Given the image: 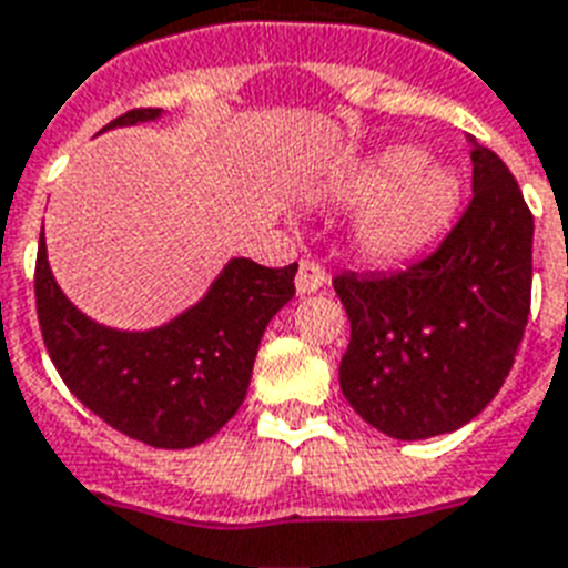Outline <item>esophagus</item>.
<instances>
[{
  "label": "esophagus",
  "mask_w": 568,
  "mask_h": 568,
  "mask_svg": "<svg viewBox=\"0 0 568 568\" xmlns=\"http://www.w3.org/2000/svg\"><path fill=\"white\" fill-rule=\"evenodd\" d=\"M325 284H328V275H325V270H322L320 263H313V261L298 263V275H296V293H298V296H307V293H320Z\"/></svg>",
  "instance_id": "1"
}]
</instances>
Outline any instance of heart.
Masks as SVG:
<instances>
[{"instance_id":"1","label":"heart","mask_w":568,"mask_h":568,"mask_svg":"<svg viewBox=\"0 0 568 568\" xmlns=\"http://www.w3.org/2000/svg\"><path fill=\"white\" fill-rule=\"evenodd\" d=\"M425 152L396 146L381 152L331 187L337 205H369L355 225L357 255L375 266H398L425 255L455 222L464 179Z\"/></svg>"}]
</instances>
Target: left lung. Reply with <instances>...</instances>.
<instances>
[{
	"mask_svg": "<svg viewBox=\"0 0 568 568\" xmlns=\"http://www.w3.org/2000/svg\"><path fill=\"white\" fill-rule=\"evenodd\" d=\"M471 146V202L443 246L402 272L334 278L352 322L339 389L393 439L469 425L496 398L530 311L534 216L505 161Z\"/></svg>",
	"mask_w": 568,
	"mask_h": 568,
	"instance_id": "left-lung-1",
	"label": "left lung"
}]
</instances>
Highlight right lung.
Segmentation results:
<instances>
[{
    "label": "right lung",
    "mask_w": 568,
    "mask_h": 568,
    "mask_svg": "<svg viewBox=\"0 0 568 568\" xmlns=\"http://www.w3.org/2000/svg\"><path fill=\"white\" fill-rule=\"evenodd\" d=\"M161 116V108H140L102 131ZM296 270L298 263L270 270L231 257L196 305L158 328L122 331L90 320L67 298L40 231L34 272L40 331L63 384L99 419L146 446L193 448L243 405L263 331L296 296Z\"/></svg>",
    "instance_id": "obj_1"
}]
</instances>
